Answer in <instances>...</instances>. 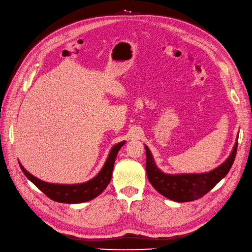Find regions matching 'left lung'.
<instances>
[{"label": "left lung", "mask_w": 252, "mask_h": 252, "mask_svg": "<svg viewBox=\"0 0 252 252\" xmlns=\"http://www.w3.org/2000/svg\"><path fill=\"white\" fill-rule=\"evenodd\" d=\"M238 142L226 161L209 172L166 174L159 170L152 158L149 148L146 149V172L151 185L157 191L175 202H191L201 199L215 187L230 170L234 162Z\"/></svg>", "instance_id": "1"}]
</instances>
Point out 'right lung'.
Listing matches in <instances>:
<instances>
[{
    "mask_svg": "<svg viewBox=\"0 0 252 252\" xmlns=\"http://www.w3.org/2000/svg\"><path fill=\"white\" fill-rule=\"evenodd\" d=\"M125 143L126 141H123L117 145H114L109 152L107 161L104 164L102 170L98 172L96 174V177H94L93 180H90L86 183H83V184H50V183H46L33 177V175L30 174L20 163L19 164L22 171L24 172L27 179L32 181L42 192H44L49 197V199L56 202L66 204L83 203L94 199V197L102 193L104 191V189L108 186L111 180L114 161H116L119 150Z\"/></svg>",
    "mask_w": 252,
    "mask_h": 252,
    "instance_id": "add662e5",
    "label": "right lung"
}]
</instances>
